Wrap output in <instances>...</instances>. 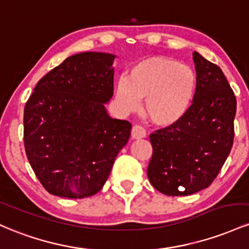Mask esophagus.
Returning <instances> with one entry per match:
<instances>
[{"label":"esophagus","instance_id":"34e87169","mask_svg":"<svg viewBox=\"0 0 249 249\" xmlns=\"http://www.w3.org/2000/svg\"><path fill=\"white\" fill-rule=\"evenodd\" d=\"M146 136V130L141 127V125H134L132 128V138L133 139H142Z\"/></svg>","mask_w":249,"mask_h":249}]
</instances>
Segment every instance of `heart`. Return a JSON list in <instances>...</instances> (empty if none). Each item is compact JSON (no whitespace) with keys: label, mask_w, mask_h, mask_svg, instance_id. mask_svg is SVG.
<instances>
[{"label":"heart","mask_w":249,"mask_h":249,"mask_svg":"<svg viewBox=\"0 0 249 249\" xmlns=\"http://www.w3.org/2000/svg\"><path fill=\"white\" fill-rule=\"evenodd\" d=\"M196 87L194 71L177 60L152 56L134 64L116 86V97L125 110L138 109L144 100V113L156 125L178 124L191 107Z\"/></svg>","instance_id":"1"}]
</instances>
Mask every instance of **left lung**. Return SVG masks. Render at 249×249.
Masks as SVG:
<instances>
[{"mask_svg":"<svg viewBox=\"0 0 249 249\" xmlns=\"http://www.w3.org/2000/svg\"><path fill=\"white\" fill-rule=\"evenodd\" d=\"M196 88L188 111L178 124L150 134L153 155L147 175L169 196L207 188L230 155L236 99L216 64L193 53Z\"/></svg>","mask_w":249,"mask_h":249,"instance_id":"1","label":"left lung"}]
</instances>
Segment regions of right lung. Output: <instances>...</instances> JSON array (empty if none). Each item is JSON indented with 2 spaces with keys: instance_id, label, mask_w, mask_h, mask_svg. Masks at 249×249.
<instances>
[{
  "instance_id": "right-lung-1",
  "label": "right lung",
  "mask_w": 249,
  "mask_h": 249,
  "mask_svg": "<svg viewBox=\"0 0 249 249\" xmlns=\"http://www.w3.org/2000/svg\"><path fill=\"white\" fill-rule=\"evenodd\" d=\"M115 55H72L38 81L24 107V148L50 194L83 199L101 191L132 124L111 119Z\"/></svg>"
}]
</instances>
